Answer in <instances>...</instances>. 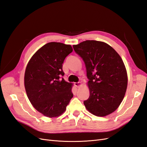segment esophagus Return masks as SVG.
Segmentation results:
<instances>
[{"label":"esophagus","instance_id":"34e87169","mask_svg":"<svg viewBox=\"0 0 147 147\" xmlns=\"http://www.w3.org/2000/svg\"><path fill=\"white\" fill-rule=\"evenodd\" d=\"M74 84H75V86L77 87V88H78L79 86H80L82 85V84H81L80 82H76V83H74Z\"/></svg>","mask_w":147,"mask_h":147}]
</instances>
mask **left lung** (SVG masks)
<instances>
[{
    "mask_svg": "<svg viewBox=\"0 0 147 147\" xmlns=\"http://www.w3.org/2000/svg\"><path fill=\"white\" fill-rule=\"evenodd\" d=\"M73 48L86 68L90 94L83 102L85 107L97 117L112 113L121 104L127 89V72L121 57L102 42L86 40Z\"/></svg>",
    "mask_w": 147,
    "mask_h": 147,
    "instance_id": "obj_1",
    "label": "left lung"
}]
</instances>
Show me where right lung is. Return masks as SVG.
Returning <instances> with one entry per match:
<instances>
[{"instance_id": "obj_1", "label": "right lung", "mask_w": 147, "mask_h": 147, "mask_svg": "<svg viewBox=\"0 0 147 147\" xmlns=\"http://www.w3.org/2000/svg\"><path fill=\"white\" fill-rule=\"evenodd\" d=\"M72 51L70 45L48 43L35 53L26 67V94L34 107L44 116H60L73 97L72 84L63 78V64Z\"/></svg>"}]
</instances>
